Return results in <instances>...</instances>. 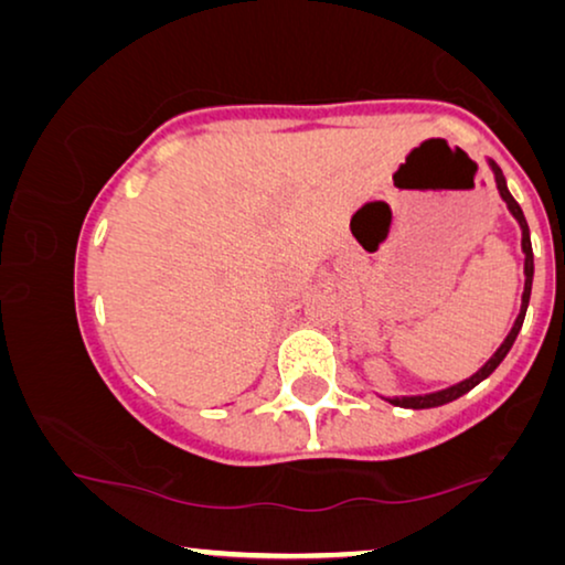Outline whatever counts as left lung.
Returning <instances> with one entry per match:
<instances>
[{
    "mask_svg": "<svg viewBox=\"0 0 565 565\" xmlns=\"http://www.w3.org/2000/svg\"><path fill=\"white\" fill-rule=\"evenodd\" d=\"M489 169L494 171V181H497V189H499V196H502L507 210L512 212V217L518 220V225L522 230V253H524V291H522V305H520V315L518 320H514L510 335L504 338V343L497 348V353L491 355V359L481 365L479 371L473 373V376H468L466 381H458V384H452L448 388H443V392H433V394H417V396H392L394 407H404V409H430V407H440V404H448L452 399H458V396H463L466 392H471L476 384H481L483 379L491 376V371L497 369L499 363L504 361V355L510 353V348L514 345V340L520 335V328L524 322V312H527V305H530V291H532V271H535V266H532V245H530V227L527 222H524V214L520 210V204L514 202V196L510 194V189H507V181H504V173L499 166L491 161L489 158Z\"/></svg>",
    "mask_w": 565,
    "mask_h": 565,
    "instance_id": "left-lung-1",
    "label": "left lung"
}]
</instances>
